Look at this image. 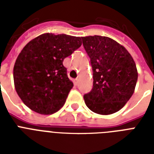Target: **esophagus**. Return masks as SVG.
I'll use <instances>...</instances> for the list:
<instances>
[{
  "label": "esophagus",
  "instance_id": "esophagus-1",
  "mask_svg": "<svg viewBox=\"0 0 154 154\" xmlns=\"http://www.w3.org/2000/svg\"><path fill=\"white\" fill-rule=\"evenodd\" d=\"M73 83H74V85H77V84H78V80L77 79L73 80Z\"/></svg>",
  "mask_w": 154,
  "mask_h": 154
}]
</instances>
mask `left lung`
Masks as SVG:
<instances>
[{"label": "left lung", "instance_id": "8db88e82", "mask_svg": "<svg viewBox=\"0 0 154 154\" xmlns=\"http://www.w3.org/2000/svg\"><path fill=\"white\" fill-rule=\"evenodd\" d=\"M83 46L90 58L94 87L85 94V105L98 114L119 111L134 94L137 70L126 49L107 37H82Z\"/></svg>", "mask_w": 154, "mask_h": 154}]
</instances>
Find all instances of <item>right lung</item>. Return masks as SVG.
Listing matches in <instances>:
<instances>
[{
    "label": "right lung",
    "mask_w": 154,
    "mask_h": 154,
    "mask_svg": "<svg viewBox=\"0 0 154 154\" xmlns=\"http://www.w3.org/2000/svg\"><path fill=\"white\" fill-rule=\"evenodd\" d=\"M82 45L81 37L44 33L21 50L13 68L16 91L30 109L53 114L65 103L73 86L63 60Z\"/></svg>",
    "instance_id": "right-lung-1"
}]
</instances>
